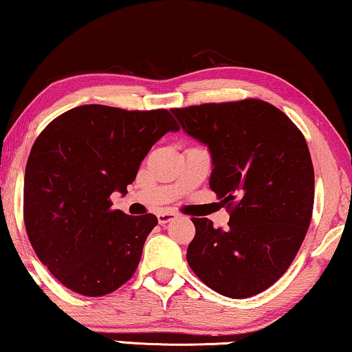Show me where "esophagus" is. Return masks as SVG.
Returning a JSON list of instances; mask_svg holds the SVG:
<instances>
[{
  "mask_svg": "<svg viewBox=\"0 0 352 352\" xmlns=\"http://www.w3.org/2000/svg\"><path fill=\"white\" fill-rule=\"evenodd\" d=\"M157 218L160 224H166L176 218V213H173V211H162V213L157 214Z\"/></svg>",
  "mask_w": 352,
  "mask_h": 352,
  "instance_id": "obj_1",
  "label": "esophagus"
}]
</instances>
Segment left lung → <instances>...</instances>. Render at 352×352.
Masks as SVG:
<instances>
[{"label":"left lung","mask_w":352,"mask_h":352,"mask_svg":"<svg viewBox=\"0 0 352 352\" xmlns=\"http://www.w3.org/2000/svg\"><path fill=\"white\" fill-rule=\"evenodd\" d=\"M213 158L211 190L229 211L228 229L192 218L187 263L205 285L242 300L274 285L292 266L311 224L314 168L306 139L261 99L171 109Z\"/></svg>","instance_id":"1"}]
</instances>
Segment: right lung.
I'll return each instance as SVG.
<instances>
[{"label": "right lung", "mask_w": 352, "mask_h": 352, "mask_svg": "<svg viewBox=\"0 0 352 352\" xmlns=\"http://www.w3.org/2000/svg\"><path fill=\"white\" fill-rule=\"evenodd\" d=\"M179 124L166 109H70L40 133L27 160L23 223L36 256L69 290L104 296L124 285L138 264L152 213L112 210L126 194L153 144Z\"/></svg>", "instance_id": "right-lung-1"}]
</instances>
